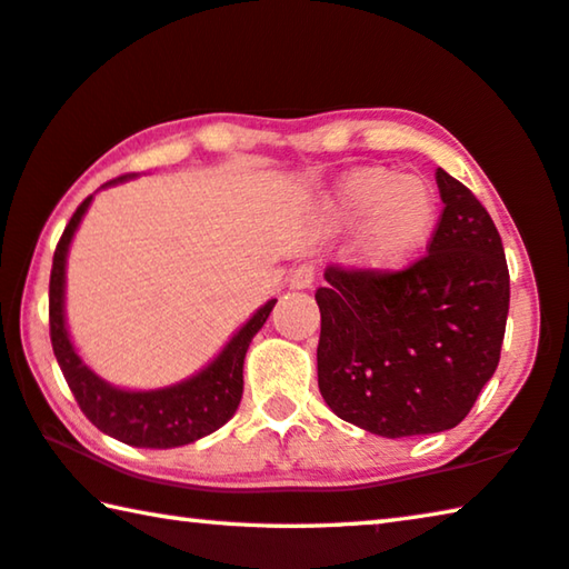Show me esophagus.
<instances>
[{
    "label": "esophagus",
    "instance_id": "34e87169",
    "mask_svg": "<svg viewBox=\"0 0 569 569\" xmlns=\"http://www.w3.org/2000/svg\"><path fill=\"white\" fill-rule=\"evenodd\" d=\"M312 282H315V267L312 264H300L290 272L292 290H310Z\"/></svg>",
    "mask_w": 569,
    "mask_h": 569
}]
</instances>
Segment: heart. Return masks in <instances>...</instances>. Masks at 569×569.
I'll use <instances>...</instances> for the list:
<instances>
[{"label": "heart", "instance_id": "b5f03b06", "mask_svg": "<svg viewBox=\"0 0 569 569\" xmlns=\"http://www.w3.org/2000/svg\"><path fill=\"white\" fill-rule=\"evenodd\" d=\"M332 229H358L352 259L370 274H396L413 264L441 221V201L421 176L362 166L348 171L325 199Z\"/></svg>", "mask_w": 569, "mask_h": 569}]
</instances>
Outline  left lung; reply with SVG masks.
<instances>
[{"instance_id":"1","label":"left lung","mask_w":569,"mask_h":569,"mask_svg":"<svg viewBox=\"0 0 569 569\" xmlns=\"http://www.w3.org/2000/svg\"><path fill=\"white\" fill-rule=\"evenodd\" d=\"M443 213L403 272L328 267L318 386L342 421L383 439L459 426L499 366L509 315L501 237L479 199L436 171Z\"/></svg>"}]
</instances>
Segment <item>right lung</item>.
Masks as SVG:
<instances>
[{"label": "right lung", "mask_w": 569, "mask_h": 569, "mask_svg": "<svg viewBox=\"0 0 569 569\" xmlns=\"http://www.w3.org/2000/svg\"><path fill=\"white\" fill-rule=\"evenodd\" d=\"M136 173L120 176L108 186L126 183ZM96 197V193H92ZM92 197L80 203L78 211L62 231V239L54 249L50 274V338L54 358L68 386L78 400L80 411L88 416L110 439H118L138 449H176L203 439L221 428L237 413L241 393H244V358L249 342L262 330L277 300H267L241 328L231 335L213 360H209L193 376L163 388H120L100 378L70 338L68 315H64V287H68V254L80 229Z\"/></svg>", "instance_id": "add662e5"}]
</instances>
